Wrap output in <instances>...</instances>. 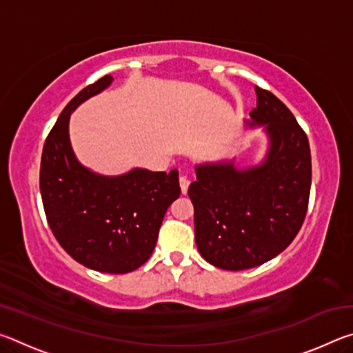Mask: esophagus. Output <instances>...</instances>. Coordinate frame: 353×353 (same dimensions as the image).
Masks as SVG:
<instances>
[{
  "instance_id": "1",
  "label": "esophagus",
  "mask_w": 353,
  "mask_h": 353,
  "mask_svg": "<svg viewBox=\"0 0 353 353\" xmlns=\"http://www.w3.org/2000/svg\"><path fill=\"white\" fill-rule=\"evenodd\" d=\"M179 183H181V190H182V193H183V194H187V191H188V185H190V179H188V176L182 174L181 177H179Z\"/></svg>"
}]
</instances>
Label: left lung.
I'll list each match as a JSON object with an SVG mask.
<instances>
[{
  "instance_id": "left-lung-1",
  "label": "left lung",
  "mask_w": 353,
  "mask_h": 353,
  "mask_svg": "<svg viewBox=\"0 0 353 353\" xmlns=\"http://www.w3.org/2000/svg\"><path fill=\"white\" fill-rule=\"evenodd\" d=\"M255 93L244 126L263 129L265 157L252 166H238L235 159L196 165L188 188L196 246L225 271L260 266L288 248L305 219L312 187L305 132L277 97L260 87Z\"/></svg>"
}]
</instances>
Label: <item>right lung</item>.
Segmentation results:
<instances>
[{
	"instance_id": "add662e5",
	"label": "right lung",
	"mask_w": 353,
	"mask_h": 353,
	"mask_svg": "<svg viewBox=\"0 0 353 353\" xmlns=\"http://www.w3.org/2000/svg\"><path fill=\"white\" fill-rule=\"evenodd\" d=\"M112 76L81 90L62 110L41 152L40 193L48 224L59 244L81 265L126 274L149 260L168 207L181 196L177 170L134 168L104 176L77 160L70 117L110 87Z\"/></svg>"
}]
</instances>
